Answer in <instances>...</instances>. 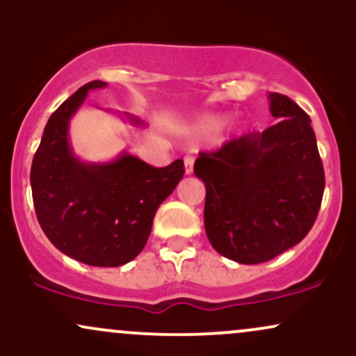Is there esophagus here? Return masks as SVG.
Here are the masks:
<instances>
[{
    "label": "esophagus",
    "mask_w": 356,
    "mask_h": 356,
    "mask_svg": "<svg viewBox=\"0 0 356 356\" xmlns=\"http://www.w3.org/2000/svg\"><path fill=\"white\" fill-rule=\"evenodd\" d=\"M184 165H186V174H192V169H194V157L192 155H186L184 159Z\"/></svg>",
    "instance_id": "obj_1"
}]
</instances>
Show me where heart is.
Returning <instances> with one entry per match:
<instances>
[{
    "label": "heart",
    "mask_w": 356,
    "mask_h": 356,
    "mask_svg": "<svg viewBox=\"0 0 356 356\" xmlns=\"http://www.w3.org/2000/svg\"><path fill=\"white\" fill-rule=\"evenodd\" d=\"M222 124H224L222 117L204 115L195 122L194 127H192V130H194V134H197V136H209V134L216 132V130H218Z\"/></svg>",
    "instance_id": "b5f03b06"
}]
</instances>
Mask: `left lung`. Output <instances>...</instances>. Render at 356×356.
I'll list each match as a JSON object with an SVG mask.
<instances>
[{
    "instance_id": "obj_1",
    "label": "left lung",
    "mask_w": 356,
    "mask_h": 356,
    "mask_svg": "<svg viewBox=\"0 0 356 356\" xmlns=\"http://www.w3.org/2000/svg\"><path fill=\"white\" fill-rule=\"evenodd\" d=\"M280 118L201 152L194 174L206 184L204 226L212 248L241 264L273 259L305 239L316 220L325 170L312 120L281 93H269Z\"/></svg>"
}]
</instances>
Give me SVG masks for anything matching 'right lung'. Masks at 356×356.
<instances>
[{
	"instance_id": "add662e5",
	"label": "right lung",
	"mask_w": 356,
	"mask_h": 356,
	"mask_svg": "<svg viewBox=\"0 0 356 356\" xmlns=\"http://www.w3.org/2000/svg\"><path fill=\"white\" fill-rule=\"evenodd\" d=\"M104 87L105 81H90L51 113L30 182L36 218L53 246L90 266L115 268L144 249L155 212L184 177V162L177 159L157 169L127 152L105 164L80 161L68 124L90 90ZM125 117L144 125L137 117Z\"/></svg>"
}]
</instances>
